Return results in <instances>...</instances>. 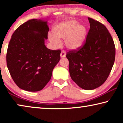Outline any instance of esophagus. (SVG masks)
Instances as JSON below:
<instances>
[{
	"label": "esophagus",
	"mask_w": 123,
	"mask_h": 123,
	"mask_svg": "<svg viewBox=\"0 0 123 123\" xmlns=\"http://www.w3.org/2000/svg\"><path fill=\"white\" fill-rule=\"evenodd\" d=\"M66 56V53L64 51H62V53H60V57L61 58H65Z\"/></svg>",
	"instance_id": "1"
}]
</instances>
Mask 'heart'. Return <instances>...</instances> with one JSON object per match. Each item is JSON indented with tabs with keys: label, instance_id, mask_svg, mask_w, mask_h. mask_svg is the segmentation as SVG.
<instances>
[{
	"label": "heart",
	"instance_id": "b5f03b06",
	"mask_svg": "<svg viewBox=\"0 0 123 123\" xmlns=\"http://www.w3.org/2000/svg\"><path fill=\"white\" fill-rule=\"evenodd\" d=\"M53 33L48 35V39L55 48L62 44L61 40H64L66 48L70 50H77L85 45L87 36V28L80 25L75 20H69L55 25Z\"/></svg>",
	"mask_w": 123,
	"mask_h": 123
}]
</instances>
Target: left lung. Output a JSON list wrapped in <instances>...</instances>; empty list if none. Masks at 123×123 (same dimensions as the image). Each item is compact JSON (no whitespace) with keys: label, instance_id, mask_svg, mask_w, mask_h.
Instances as JSON below:
<instances>
[{"label":"left lung","instance_id":"left-lung-1","mask_svg":"<svg viewBox=\"0 0 123 123\" xmlns=\"http://www.w3.org/2000/svg\"><path fill=\"white\" fill-rule=\"evenodd\" d=\"M90 29L85 44L67 54L72 80L85 90L97 88L107 80L115 58L114 41L106 27L88 18Z\"/></svg>","mask_w":123,"mask_h":123}]
</instances>
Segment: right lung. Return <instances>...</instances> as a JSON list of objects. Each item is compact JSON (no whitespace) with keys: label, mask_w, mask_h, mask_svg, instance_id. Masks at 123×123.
Here are the masks:
<instances>
[{"label":"right lung","mask_w":123,"mask_h":123,"mask_svg":"<svg viewBox=\"0 0 123 123\" xmlns=\"http://www.w3.org/2000/svg\"><path fill=\"white\" fill-rule=\"evenodd\" d=\"M49 30L48 21L32 19L21 25L12 36L6 64L12 78L22 90H43L59 62L60 50L49 49L45 45Z\"/></svg>","instance_id":"obj_1"}]
</instances>
